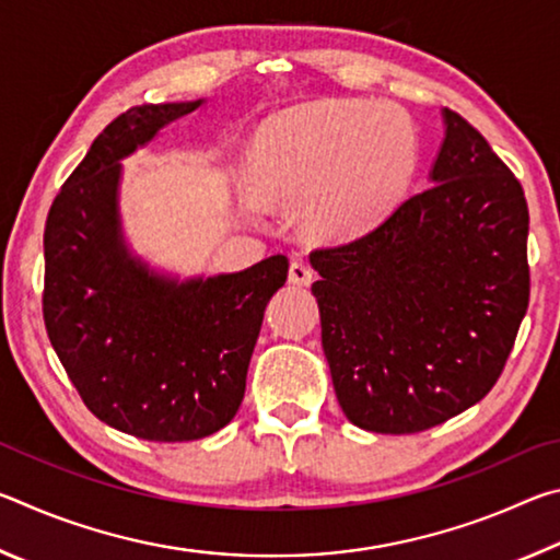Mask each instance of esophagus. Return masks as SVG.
<instances>
[{"mask_svg":"<svg viewBox=\"0 0 560 560\" xmlns=\"http://www.w3.org/2000/svg\"><path fill=\"white\" fill-rule=\"evenodd\" d=\"M289 281L296 283V287H308V283L314 281V269H311L306 261H299V259L291 261Z\"/></svg>","mask_w":560,"mask_h":560,"instance_id":"34e87169","label":"esophagus"}]
</instances>
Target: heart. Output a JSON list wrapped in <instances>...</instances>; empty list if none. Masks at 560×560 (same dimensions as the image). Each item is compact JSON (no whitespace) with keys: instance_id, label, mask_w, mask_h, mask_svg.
<instances>
[{"instance_id":"obj_1","label":"heart","mask_w":560,"mask_h":560,"mask_svg":"<svg viewBox=\"0 0 560 560\" xmlns=\"http://www.w3.org/2000/svg\"><path fill=\"white\" fill-rule=\"evenodd\" d=\"M415 165V128L395 103L324 101L264 128L254 179L269 197L308 195L320 230L348 234L400 202Z\"/></svg>"}]
</instances>
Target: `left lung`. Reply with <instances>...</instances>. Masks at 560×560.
<instances>
[{"label": "left lung", "instance_id": "left-lung-1", "mask_svg": "<svg viewBox=\"0 0 560 560\" xmlns=\"http://www.w3.org/2000/svg\"><path fill=\"white\" fill-rule=\"evenodd\" d=\"M442 118L430 187L311 252L338 405L368 432H422L477 405L528 308L524 189L459 113Z\"/></svg>", "mask_w": 560, "mask_h": 560}]
</instances>
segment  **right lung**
Segmentation results:
<instances>
[{
	"label": "right lung",
	"instance_id": "obj_1",
	"mask_svg": "<svg viewBox=\"0 0 560 560\" xmlns=\"http://www.w3.org/2000/svg\"><path fill=\"white\" fill-rule=\"evenodd\" d=\"M202 101L136 106L108 122L66 179L44 230V324L83 405L126 434L189 442L240 410L264 308L289 259L177 281L120 232V160Z\"/></svg>",
	"mask_w": 560,
	"mask_h": 560
}]
</instances>
